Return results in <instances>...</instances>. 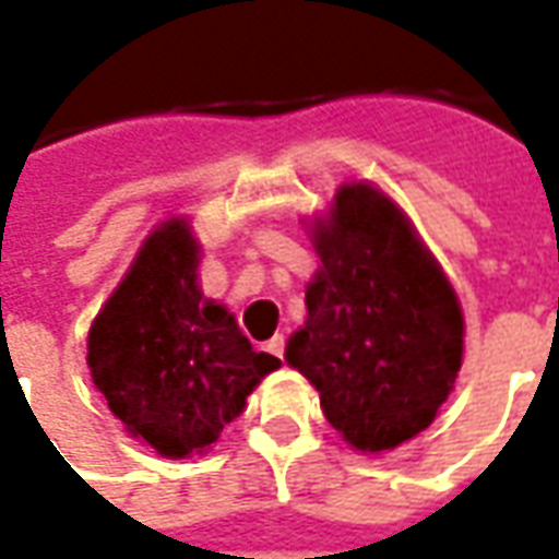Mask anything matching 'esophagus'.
Instances as JSON below:
<instances>
[{"label": "esophagus", "mask_w": 559, "mask_h": 559, "mask_svg": "<svg viewBox=\"0 0 559 559\" xmlns=\"http://www.w3.org/2000/svg\"><path fill=\"white\" fill-rule=\"evenodd\" d=\"M267 352H271V355H276V358H283V352H286V336L283 334L273 336L271 343H267Z\"/></svg>", "instance_id": "obj_1"}]
</instances>
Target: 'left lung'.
<instances>
[{
    "mask_svg": "<svg viewBox=\"0 0 559 559\" xmlns=\"http://www.w3.org/2000/svg\"><path fill=\"white\" fill-rule=\"evenodd\" d=\"M319 271L286 361L340 437L382 454L433 425L463 364V310L409 216L373 183H343L312 216Z\"/></svg>",
    "mask_w": 559,
    "mask_h": 559,
    "instance_id": "obj_1",
    "label": "left lung"
}]
</instances>
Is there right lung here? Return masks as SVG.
I'll return each mask as SVG.
<instances>
[{
    "label": "right lung",
    "mask_w": 559,
    "mask_h": 559,
    "mask_svg": "<svg viewBox=\"0 0 559 559\" xmlns=\"http://www.w3.org/2000/svg\"><path fill=\"white\" fill-rule=\"evenodd\" d=\"M201 243L183 216L156 225L90 324L86 364L110 413L162 457L210 449L280 358L255 352L198 286Z\"/></svg>",
    "instance_id": "right-lung-1"
}]
</instances>
